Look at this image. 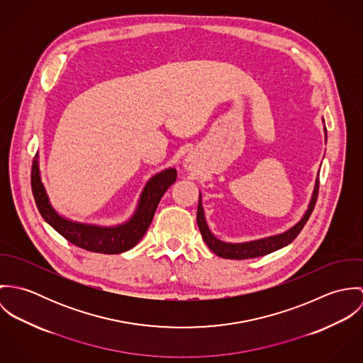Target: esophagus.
<instances>
[{
  "label": "esophagus",
  "instance_id": "esophagus-1",
  "mask_svg": "<svg viewBox=\"0 0 363 363\" xmlns=\"http://www.w3.org/2000/svg\"><path fill=\"white\" fill-rule=\"evenodd\" d=\"M193 166H194V164H193V162H191L190 159H186V160H184V167H186L187 170H191Z\"/></svg>",
  "mask_w": 363,
  "mask_h": 363
}]
</instances>
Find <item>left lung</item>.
Returning <instances> with one entry per match:
<instances>
[{
	"instance_id": "8db88e82",
	"label": "left lung",
	"mask_w": 363,
	"mask_h": 363,
	"mask_svg": "<svg viewBox=\"0 0 363 363\" xmlns=\"http://www.w3.org/2000/svg\"><path fill=\"white\" fill-rule=\"evenodd\" d=\"M324 133H325V137H327L325 125H324ZM318 184H320V179H318V174H317L315 184H314V191H313L311 204H309V209L306 211L303 218L294 228H291L285 233H281V235H277V236H271V238H267V239H261V240L249 242V243H225V242L216 239L211 233V230L208 228L206 216H204V209H203V204H201V196H200L199 208H197V223H199L201 236H203L204 242L207 243L208 247L216 256H219L222 259H255V257H261V256L269 255V253H272V252H275L278 249H282L286 245H289L301 233V230L306 225V222H308V219H309V216H311V212L314 209V206H315L317 196H318Z\"/></svg>"
}]
</instances>
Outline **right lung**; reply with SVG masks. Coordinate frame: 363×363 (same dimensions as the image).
<instances>
[{"mask_svg": "<svg viewBox=\"0 0 363 363\" xmlns=\"http://www.w3.org/2000/svg\"><path fill=\"white\" fill-rule=\"evenodd\" d=\"M176 169H166L157 173L147 183L134 216L128 222L113 228L71 222L60 216L49 203V197L40 180L36 159L32 164L30 184L40 215L52 229H55L69 243L94 253L118 255L133 249L143 239L152 222L162 196L176 182Z\"/></svg>", "mask_w": 363, "mask_h": 363, "instance_id": "1", "label": "right lung"}]
</instances>
